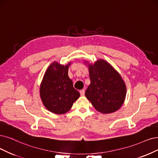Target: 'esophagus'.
Listing matches in <instances>:
<instances>
[{"mask_svg":"<svg viewBox=\"0 0 158 158\" xmlns=\"http://www.w3.org/2000/svg\"><path fill=\"white\" fill-rule=\"evenodd\" d=\"M85 90H84V89H83V90H80V94H81V96H84L85 95Z\"/></svg>","mask_w":158,"mask_h":158,"instance_id":"esophagus-1","label":"esophagus"}]
</instances>
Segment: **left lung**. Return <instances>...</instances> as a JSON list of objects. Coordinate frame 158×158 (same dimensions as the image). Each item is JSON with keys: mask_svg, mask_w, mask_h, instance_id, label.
Listing matches in <instances>:
<instances>
[{"mask_svg": "<svg viewBox=\"0 0 158 158\" xmlns=\"http://www.w3.org/2000/svg\"><path fill=\"white\" fill-rule=\"evenodd\" d=\"M85 64L88 65L90 79L85 96L99 112L109 114L116 111L126 95V86L120 74L103 59L94 64L85 60Z\"/></svg>", "mask_w": 158, "mask_h": 158, "instance_id": "obj_1", "label": "left lung"}]
</instances>
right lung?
Masks as SVG:
<instances>
[{"label": "right lung", "mask_w": 158, "mask_h": 158, "mask_svg": "<svg viewBox=\"0 0 158 158\" xmlns=\"http://www.w3.org/2000/svg\"><path fill=\"white\" fill-rule=\"evenodd\" d=\"M71 63L63 65L54 61L46 69L41 82L40 98L45 107L52 113H67L80 96L68 77V68Z\"/></svg>", "instance_id": "right-lung-1"}]
</instances>
